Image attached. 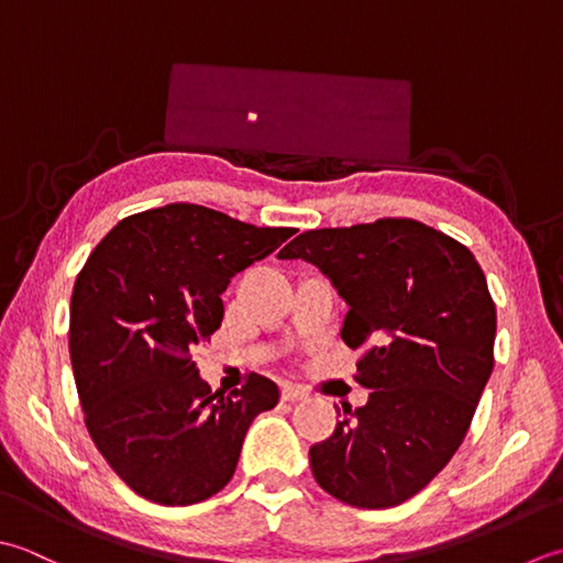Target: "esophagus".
<instances>
[{
	"label": "esophagus",
	"instance_id": "34e87169",
	"mask_svg": "<svg viewBox=\"0 0 563 563\" xmlns=\"http://www.w3.org/2000/svg\"><path fill=\"white\" fill-rule=\"evenodd\" d=\"M284 400H303L306 398V391L301 386H294V384H286L284 391H282Z\"/></svg>",
	"mask_w": 563,
	"mask_h": 563
}]
</instances>
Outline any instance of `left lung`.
<instances>
[{"mask_svg": "<svg viewBox=\"0 0 563 563\" xmlns=\"http://www.w3.org/2000/svg\"><path fill=\"white\" fill-rule=\"evenodd\" d=\"M279 257L311 262L345 298L340 335L362 350L354 378L372 388L308 452L318 486L354 508L400 506L454 456L493 372L484 269L466 245L412 218L306 231Z\"/></svg>", "mask_w": 563, "mask_h": 563, "instance_id": "8db88e82", "label": "left lung"}]
</instances>
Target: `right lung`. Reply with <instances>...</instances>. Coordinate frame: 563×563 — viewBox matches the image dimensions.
I'll use <instances>...</instances> for the list:
<instances>
[{
  "instance_id": "1",
  "label": "right lung",
  "mask_w": 563,
  "mask_h": 563,
  "mask_svg": "<svg viewBox=\"0 0 563 563\" xmlns=\"http://www.w3.org/2000/svg\"><path fill=\"white\" fill-rule=\"evenodd\" d=\"M294 228H257L197 203L113 225L77 274L70 360L85 426L125 486L194 506L233 478L245 432L277 406L272 378L211 391L191 360L221 328V294Z\"/></svg>"
}]
</instances>
